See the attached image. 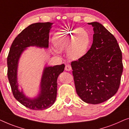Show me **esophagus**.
Listing matches in <instances>:
<instances>
[{
  "mask_svg": "<svg viewBox=\"0 0 129 129\" xmlns=\"http://www.w3.org/2000/svg\"><path fill=\"white\" fill-rule=\"evenodd\" d=\"M71 66L70 64H66L65 65V70L66 71H71Z\"/></svg>",
  "mask_w": 129,
  "mask_h": 129,
  "instance_id": "1",
  "label": "esophagus"
}]
</instances>
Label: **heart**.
I'll return each mask as SVG.
<instances>
[{"label":"heart","instance_id":"1","mask_svg":"<svg viewBox=\"0 0 129 129\" xmlns=\"http://www.w3.org/2000/svg\"><path fill=\"white\" fill-rule=\"evenodd\" d=\"M54 46L58 51L67 48V55L72 60L78 59L84 56L90 45V37L85 29L76 28L64 30L57 33L52 39Z\"/></svg>","mask_w":129,"mask_h":129}]
</instances>
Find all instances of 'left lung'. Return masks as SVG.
Returning <instances> with one entry per match:
<instances>
[{
    "mask_svg": "<svg viewBox=\"0 0 129 129\" xmlns=\"http://www.w3.org/2000/svg\"><path fill=\"white\" fill-rule=\"evenodd\" d=\"M93 27V43L86 54L72 61L77 93L85 102L99 104L118 90L123 72L122 54L116 38L98 22Z\"/></svg>",
    "mask_w": 129,
    "mask_h": 129,
    "instance_id": "left-lung-1",
    "label": "left lung"
}]
</instances>
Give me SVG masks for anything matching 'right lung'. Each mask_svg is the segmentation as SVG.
I'll return each mask as SVG.
<instances>
[{
    "instance_id": "add662e5",
    "label": "right lung",
    "mask_w": 129,
    "mask_h": 129,
    "mask_svg": "<svg viewBox=\"0 0 129 129\" xmlns=\"http://www.w3.org/2000/svg\"><path fill=\"white\" fill-rule=\"evenodd\" d=\"M51 24L49 22L36 23L27 27L13 41L7 58L8 77L13 95L21 104L30 109L44 110L55 102L57 92V78L64 70L65 65L46 67L41 79L40 93L37 98L30 99L18 89V61L26 47L32 46L44 48L48 47L49 32Z\"/></svg>"
}]
</instances>
